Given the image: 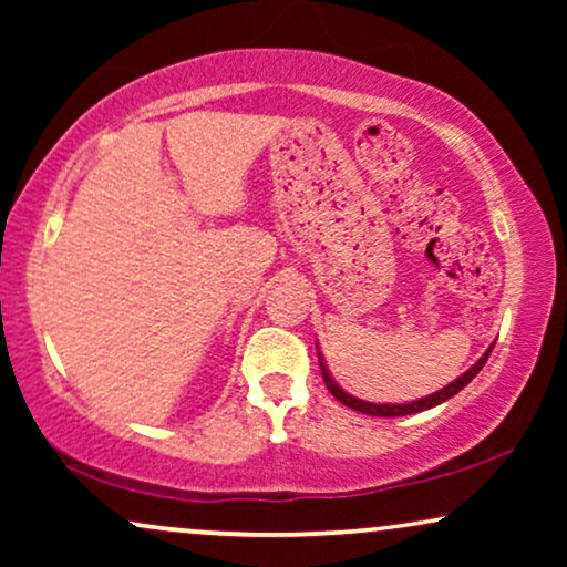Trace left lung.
<instances>
[{
	"instance_id": "left-lung-1",
	"label": "left lung",
	"mask_w": 567,
	"mask_h": 567,
	"mask_svg": "<svg viewBox=\"0 0 567 567\" xmlns=\"http://www.w3.org/2000/svg\"><path fill=\"white\" fill-rule=\"evenodd\" d=\"M493 346H495V343H491V348H487V351H485L483 355H480L477 363H472V367H470L467 371H464L462 377H456L454 382H449V384L444 386V390L433 392V394H429V398H421V400H415V402H402V405H392V402H386V405H377V402H367V400H359V398H353V394H348V392L340 390L336 379L330 377L328 367H324V359H322L320 348H317V359H320L322 379H324V384H328V390L332 392V398L343 402L346 408H351V410H359V413H363V415H377V417H398V415H413V413H421V410H431V408L441 405V402H446L449 398H454L456 392L464 390V386H467V384L472 382V379H475V377L480 374V369L485 367L487 355L493 353Z\"/></svg>"
}]
</instances>
